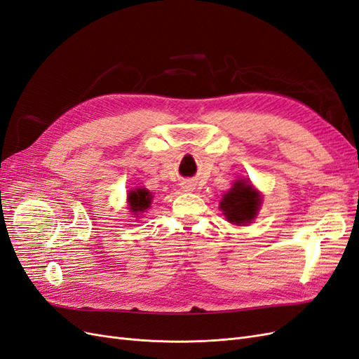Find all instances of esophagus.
Masks as SVG:
<instances>
[{"label":"esophagus","mask_w":359,"mask_h":359,"mask_svg":"<svg viewBox=\"0 0 359 359\" xmlns=\"http://www.w3.org/2000/svg\"><path fill=\"white\" fill-rule=\"evenodd\" d=\"M182 189H184V191H193L194 186L191 182H182Z\"/></svg>","instance_id":"esophagus-1"}]
</instances>
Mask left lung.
<instances>
[{"instance_id":"left-lung-1","label":"left lung","mask_w":359,"mask_h":359,"mask_svg":"<svg viewBox=\"0 0 359 359\" xmlns=\"http://www.w3.org/2000/svg\"><path fill=\"white\" fill-rule=\"evenodd\" d=\"M260 193L247 180H238L232 189L223 194L220 208L227 222L236 226H247L256 219L260 208Z\"/></svg>"}]
</instances>
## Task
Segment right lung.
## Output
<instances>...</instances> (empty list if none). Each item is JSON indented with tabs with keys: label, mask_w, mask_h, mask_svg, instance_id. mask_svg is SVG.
<instances>
[{
	"label": "right lung",
	"mask_w": 359,
	"mask_h": 359,
	"mask_svg": "<svg viewBox=\"0 0 359 359\" xmlns=\"http://www.w3.org/2000/svg\"><path fill=\"white\" fill-rule=\"evenodd\" d=\"M151 201H153V194H151L147 189L130 190L128 198H127L130 211H132L133 215H136V217L140 212H145V210L149 208Z\"/></svg>",
	"instance_id": "obj_1"
}]
</instances>
